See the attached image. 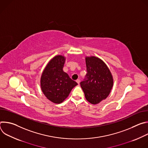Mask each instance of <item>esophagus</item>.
Wrapping results in <instances>:
<instances>
[{
    "label": "esophagus",
    "instance_id": "1",
    "mask_svg": "<svg viewBox=\"0 0 148 148\" xmlns=\"http://www.w3.org/2000/svg\"><path fill=\"white\" fill-rule=\"evenodd\" d=\"M76 82L78 83V84H79V82H80V79H78L76 80Z\"/></svg>",
    "mask_w": 148,
    "mask_h": 148
}]
</instances>
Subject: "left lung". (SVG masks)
Masks as SVG:
<instances>
[{"label": "left lung", "instance_id": "obj_1", "mask_svg": "<svg viewBox=\"0 0 148 148\" xmlns=\"http://www.w3.org/2000/svg\"><path fill=\"white\" fill-rule=\"evenodd\" d=\"M86 62L87 73L80 85L86 99L97 104L109 95L113 86V77L106 64L98 57H86Z\"/></svg>", "mask_w": 148, "mask_h": 148}]
</instances>
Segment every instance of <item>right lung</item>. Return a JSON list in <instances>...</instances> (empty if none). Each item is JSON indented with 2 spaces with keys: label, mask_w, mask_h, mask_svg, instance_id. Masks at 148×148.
<instances>
[{
  "label": "right lung",
  "mask_w": 148,
  "mask_h": 148,
  "mask_svg": "<svg viewBox=\"0 0 148 148\" xmlns=\"http://www.w3.org/2000/svg\"><path fill=\"white\" fill-rule=\"evenodd\" d=\"M66 58L58 55L47 64L40 79V86L46 98L55 103H60L69 95L78 84L63 71Z\"/></svg>",
  "instance_id": "right-lung-1"
}]
</instances>
